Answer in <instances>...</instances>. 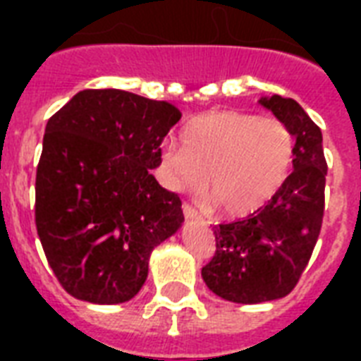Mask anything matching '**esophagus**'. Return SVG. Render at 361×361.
<instances>
[{
  "label": "esophagus",
  "instance_id": "1",
  "mask_svg": "<svg viewBox=\"0 0 361 361\" xmlns=\"http://www.w3.org/2000/svg\"><path fill=\"white\" fill-rule=\"evenodd\" d=\"M183 215H185V219H192V221H198L200 219V214H198L197 209L189 206V204H183Z\"/></svg>",
  "mask_w": 361,
  "mask_h": 361
}]
</instances>
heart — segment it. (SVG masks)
<instances>
[{
  "instance_id": "1",
  "label": "heart",
  "mask_w": 361,
  "mask_h": 361,
  "mask_svg": "<svg viewBox=\"0 0 361 361\" xmlns=\"http://www.w3.org/2000/svg\"><path fill=\"white\" fill-rule=\"evenodd\" d=\"M296 155L290 129L277 118L238 110L195 116L181 129V146L166 142L159 164L172 189L208 192L226 215L245 217L264 208L285 185Z\"/></svg>"
}]
</instances>
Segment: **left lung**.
Segmentation results:
<instances>
[{"instance_id": "left-lung-1", "label": "left lung", "mask_w": 361, "mask_h": 361, "mask_svg": "<svg viewBox=\"0 0 361 361\" xmlns=\"http://www.w3.org/2000/svg\"><path fill=\"white\" fill-rule=\"evenodd\" d=\"M258 103L296 138L294 172L264 208L245 219L214 226L215 255L202 268L214 294L234 303L286 296L313 255L324 217L326 166L322 133L305 110L281 95Z\"/></svg>"}]
</instances>
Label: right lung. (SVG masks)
Masks as SVG:
<instances>
[{"label": "right lung", "instance_id": "right-lung-1", "mask_svg": "<svg viewBox=\"0 0 361 361\" xmlns=\"http://www.w3.org/2000/svg\"><path fill=\"white\" fill-rule=\"evenodd\" d=\"M181 118L166 101L84 90L48 120L35 178V225L65 290L123 303L146 283L149 255L183 223L159 185L161 142Z\"/></svg>", "mask_w": 361, "mask_h": 361}]
</instances>
